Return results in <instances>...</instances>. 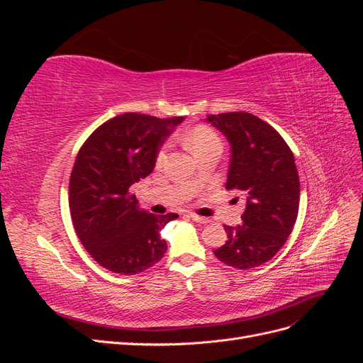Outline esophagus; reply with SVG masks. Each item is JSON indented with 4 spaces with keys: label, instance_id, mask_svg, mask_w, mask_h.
I'll return each instance as SVG.
<instances>
[{
    "label": "esophagus",
    "instance_id": "esophagus-1",
    "mask_svg": "<svg viewBox=\"0 0 363 363\" xmlns=\"http://www.w3.org/2000/svg\"><path fill=\"white\" fill-rule=\"evenodd\" d=\"M189 218L192 219V221L199 223V224H208V223H211V219H208V218H203V216H199L195 213H189Z\"/></svg>",
    "mask_w": 363,
    "mask_h": 363
}]
</instances>
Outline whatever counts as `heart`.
Returning a JSON list of instances; mask_svg holds the SVG:
<instances>
[{"mask_svg": "<svg viewBox=\"0 0 363 363\" xmlns=\"http://www.w3.org/2000/svg\"><path fill=\"white\" fill-rule=\"evenodd\" d=\"M186 145L192 151V155L196 156L200 152L212 148V147H221V142H219V138L213 130L207 128V127H195L191 133L184 138ZM164 152H167V148H162L157 155V163H162L164 159Z\"/></svg>", "mask_w": 363, "mask_h": 363, "instance_id": "heart-1", "label": "heart"}]
</instances>
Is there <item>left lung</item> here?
Masks as SVG:
<instances>
[{
    "mask_svg": "<svg viewBox=\"0 0 363 363\" xmlns=\"http://www.w3.org/2000/svg\"><path fill=\"white\" fill-rule=\"evenodd\" d=\"M206 121L230 144L225 189L247 196L242 224L224 225L227 240L213 255L228 267L256 268L276 256L298 215L300 179L294 155L276 130L251 113L208 115Z\"/></svg>",
    "mask_w": 363,
    "mask_h": 363,
    "instance_id": "1",
    "label": "left lung"
}]
</instances>
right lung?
I'll return each mask as SVG.
<instances>
[{"label": "right lung", "instance_id": "right-lung-1", "mask_svg": "<svg viewBox=\"0 0 363 363\" xmlns=\"http://www.w3.org/2000/svg\"><path fill=\"white\" fill-rule=\"evenodd\" d=\"M183 121L119 115L98 127L77 155L69 179L72 224L103 268L133 276L167 252L159 232L179 215L148 213L130 188L152 172L163 140Z\"/></svg>", "mask_w": 363, "mask_h": 363}]
</instances>
